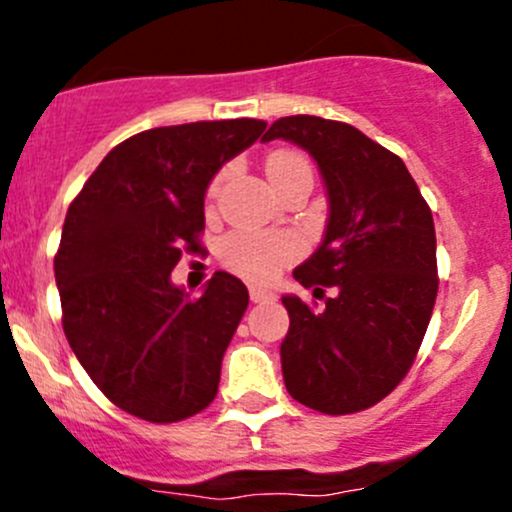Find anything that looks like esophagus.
I'll use <instances>...</instances> for the list:
<instances>
[{
    "label": "esophagus",
    "instance_id": "1",
    "mask_svg": "<svg viewBox=\"0 0 512 512\" xmlns=\"http://www.w3.org/2000/svg\"><path fill=\"white\" fill-rule=\"evenodd\" d=\"M250 299L252 302H265V299H272V292L260 285H250Z\"/></svg>",
    "mask_w": 512,
    "mask_h": 512
}]
</instances>
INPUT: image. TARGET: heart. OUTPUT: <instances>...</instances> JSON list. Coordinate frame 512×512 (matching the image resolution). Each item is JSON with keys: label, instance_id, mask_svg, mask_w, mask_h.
I'll list each match as a JSON object with an SVG mask.
<instances>
[{"label": "heart", "instance_id": "1", "mask_svg": "<svg viewBox=\"0 0 512 512\" xmlns=\"http://www.w3.org/2000/svg\"><path fill=\"white\" fill-rule=\"evenodd\" d=\"M265 170L275 190L289 183L292 178L309 170L307 158L294 151H272L265 160ZM220 178L210 185V198L218 193ZM302 252V242L292 232H275V235H257V232H230L220 242V260L227 270L237 272L250 280H270L282 265L292 262Z\"/></svg>", "mask_w": 512, "mask_h": 512}]
</instances>
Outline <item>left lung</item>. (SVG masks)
Masks as SVG:
<instances>
[{
  "label": "left lung",
  "mask_w": 512,
  "mask_h": 512,
  "mask_svg": "<svg viewBox=\"0 0 512 512\" xmlns=\"http://www.w3.org/2000/svg\"><path fill=\"white\" fill-rule=\"evenodd\" d=\"M292 141L319 165L329 198L322 245L294 280L332 287L322 309L287 294L282 376L294 401L329 416L379 404L401 384L438 292L436 230L404 160L359 128L285 116L262 141Z\"/></svg>",
  "instance_id": "8db88e82"
}]
</instances>
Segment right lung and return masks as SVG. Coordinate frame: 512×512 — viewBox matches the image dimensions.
Instances as JSON below:
<instances>
[{"instance_id": "1", "label": "right lung", "mask_w": 512, "mask_h": 512, "mask_svg": "<svg viewBox=\"0 0 512 512\" xmlns=\"http://www.w3.org/2000/svg\"><path fill=\"white\" fill-rule=\"evenodd\" d=\"M265 121L151 128L118 143L66 213L54 257L61 324L91 381L126 414L175 423L210 406L250 294L215 272L200 297L170 282L200 252L205 190Z\"/></svg>"}]
</instances>
